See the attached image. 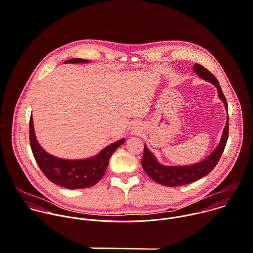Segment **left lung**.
<instances>
[{"label": "left lung", "instance_id": "8db88e82", "mask_svg": "<svg viewBox=\"0 0 253 253\" xmlns=\"http://www.w3.org/2000/svg\"><path fill=\"white\" fill-rule=\"evenodd\" d=\"M193 69H194V72L197 73V75L200 78L208 82H211L212 85L216 87L218 97L224 104L225 110L227 112V104H226L225 97L215 77L208 69H206L204 66L200 64H195ZM227 138H228V114H227L226 123H225L218 145L208 157H206L201 162L192 164V165H187V166H165L160 164L155 158V156L149 151L147 146L144 145V152H143L141 164L146 174L156 183H159L161 185L168 186V187H177V186L190 184L207 176L215 167V165L217 164L223 152Z\"/></svg>", "mask_w": 253, "mask_h": 253}]
</instances>
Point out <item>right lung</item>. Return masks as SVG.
Wrapping results in <instances>:
<instances>
[{
  "mask_svg": "<svg viewBox=\"0 0 253 253\" xmlns=\"http://www.w3.org/2000/svg\"><path fill=\"white\" fill-rule=\"evenodd\" d=\"M89 60L73 58L64 63H88ZM125 138L114 142L94 157L80 160H67L47 153L38 142L33 118L30 120V142L35 159L52 183L67 189H84L97 184L104 176L109 160L115 150L125 142Z\"/></svg>",
  "mask_w": 253,
  "mask_h": 253,
  "instance_id": "right-lung-1",
  "label": "right lung"
}]
</instances>
